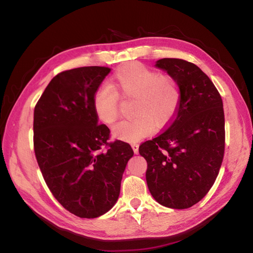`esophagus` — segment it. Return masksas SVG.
I'll list each match as a JSON object with an SVG mask.
<instances>
[{
    "mask_svg": "<svg viewBox=\"0 0 253 253\" xmlns=\"http://www.w3.org/2000/svg\"><path fill=\"white\" fill-rule=\"evenodd\" d=\"M138 147H139L138 144H136V143L131 144V148H132V151H134L135 154H138Z\"/></svg>",
    "mask_w": 253,
    "mask_h": 253,
    "instance_id": "34e87169",
    "label": "esophagus"
}]
</instances>
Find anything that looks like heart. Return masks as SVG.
I'll return each instance as SVG.
<instances>
[{
  "label": "heart",
  "instance_id": "b5f03b06",
  "mask_svg": "<svg viewBox=\"0 0 253 253\" xmlns=\"http://www.w3.org/2000/svg\"><path fill=\"white\" fill-rule=\"evenodd\" d=\"M111 87H101L92 97L97 118L113 124L118 116V95L132 98L135 115L129 121H122L113 128L116 138L124 142H138L157 128L166 127L176 116L181 102L178 84L169 76H161L142 63H129L121 68L110 81Z\"/></svg>",
  "mask_w": 253,
  "mask_h": 253
}]
</instances>
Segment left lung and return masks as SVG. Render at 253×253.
<instances>
[{
  "label": "left lung",
  "mask_w": 253,
  "mask_h": 253,
  "mask_svg": "<svg viewBox=\"0 0 253 253\" xmlns=\"http://www.w3.org/2000/svg\"><path fill=\"white\" fill-rule=\"evenodd\" d=\"M155 67L178 84L181 102L165 131L139 146L146 182L163 207L187 209L215 182L224 155L223 102L215 85L194 63L164 58Z\"/></svg>",
  "instance_id": "obj_1"
}]
</instances>
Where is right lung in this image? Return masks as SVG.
<instances>
[{
  "instance_id": "1",
  "label": "right lung",
  "mask_w": 253,
  "mask_h": 253,
  "mask_svg": "<svg viewBox=\"0 0 253 253\" xmlns=\"http://www.w3.org/2000/svg\"><path fill=\"white\" fill-rule=\"evenodd\" d=\"M110 70L81 67L60 72L34 108V153L46 185L63 208L85 219L116 204L134 155L129 144L107 142L109 128L98 125L93 111L92 97Z\"/></svg>"
}]
</instances>
